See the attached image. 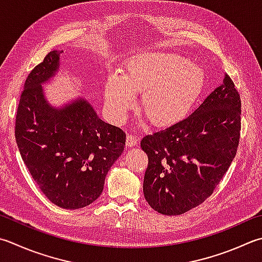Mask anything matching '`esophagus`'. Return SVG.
<instances>
[{
    "label": "esophagus",
    "instance_id": "obj_1",
    "mask_svg": "<svg viewBox=\"0 0 262 262\" xmlns=\"http://www.w3.org/2000/svg\"><path fill=\"white\" fill-rule=\"evenodd\" d=\"M137 142H138L137 136L133 135V134H128V135H127V138H126V145H127L128 147L135 146V145L137 144Z\"/></svg>",
    "mask_w": 262,
    "mask_h": 262
}]
</instances>
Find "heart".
<instances>
[{
    "label": "heart",
    "mask_w": 262,
    "mask_h": 262,
    "mask_svg": "<svg viewBox=\"0 0 262 262\" xmlns=\"http://www.w3.org/2000/svg\"><path fill=\"white\" fill-rule=\"evenodd\" d=\"M206 75L201 67L177 53L147 52L127 61L125 76L109 75L104 87L107 115L125 119L135 104V92H143L141 106L153 125L176 124L192 109L201 94Z\"/></svg>",
    "instance_id": "b5f03b06"
}]
</instances>
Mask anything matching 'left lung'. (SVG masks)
<instances>
[{
  "label": "left lung",
  "mask_w": 262,
  "mask_h": 262,
  "mask_svg": "<svg viewBox=\"0 0 262 262\" xmlns=\"http://www.w3.org/2000/svg\"><path fill=\"white\" fill-rule=\"evenodd\" d=\"M241 99L233 80L211 92L185 119L146 135L148 158L143 192L152 209L177 216L211 195L236 155Z\"/></svg>",
  "instance_id": "1"
}]
</instances>
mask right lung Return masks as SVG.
I'll return each instance as SVG.
<instances>
[{
    "instance_id": "right-lung-1",
    "label": "right lung",
    "mask_w": 262,
    "mask_h": 262,
    "mask_svg": "<svg viewBox=\"0 0 262 262\" xmlns=\"http://www.w3.org/2000/svg\"><path fill=\"white\" fill-rule=\"evenodd\" d=\"M53 50L30 71L15 117V141L40 191L63 209L87 207L101 195L111 166L124 152L126 134L97 116L78 96L54 106L43 86L60 70Z\"/></svg>"
}]
</instances>
